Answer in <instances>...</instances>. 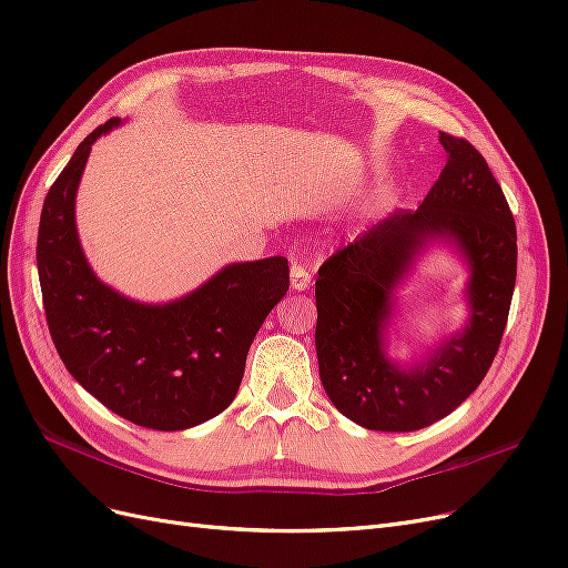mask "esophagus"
I'll return each instance as SVG.
<instances>
[{
	"label": "esophagus",
	"instance_id": "esophagus-1",
	"mask_svg": "<svg viewBox=\"0 0 568 568\" xmlns=\"http://www.w3.org/2000/svg\"><path fill=\"white\" fill-rule=\"evenodd\" d=\"M308 285H311V273H308V268L302 266L300 262H292V266H290V287L302 292V290H306Z\"/></svg>",
	"mask_w": 568,
	"mask_h": 568
}]
</instances>
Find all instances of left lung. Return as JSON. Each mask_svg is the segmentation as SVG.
I'll use <instances>...</instances> for the list:
<instances>
[{"label": "left lung", "mask_w": 568, "mask_h": 568, "mask_svg": "<svg viewBox=\"0 0 568 568\" xmlns=\"http://www.w3.org/2000/svg\"><path fill=\"white\" fill-rule=\"evenodd\" d=\"M439 142L447 163L424 203L376 222L318 268L321 382L332 405L369 430L409 433L452 414L487 376L508 323L517 276L510 205L468 140L439 133ZM433 237L454 240L471 264V321L422 366L403 371L383 351L389 297Z\"/></svg>", "instance_id": "obj_1"}]
</instances>
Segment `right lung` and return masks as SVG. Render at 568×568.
Wrapping results in <instances>:
<instances>
[{
  "label": "right lung",
  "instance_id": "obj_1",
  "mask_svg": "<svg viewBox=\"0 0 568 568\" xmlns=\"http://www.w3.org/2000/svg\"><path fill=\"white\" fill-rule=\"evenodd\" d=\"M119 123L83 138L49 189L37 236L41 297L60 361L83 388L135 426L184 430L234 403L290 268L285 257L229 264L192 295L156 306L100 283L79 245L74 199L91 144Z\"/></svg>",
  "mask_w": 568,
  "mask_h": 568
}]
</instances>
